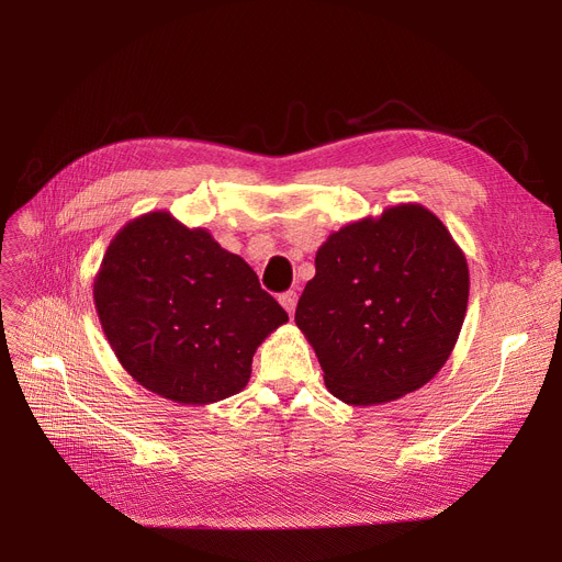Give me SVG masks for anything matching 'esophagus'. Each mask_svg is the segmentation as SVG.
Segmentation results:
<instances>
[{
    "mask_svg": "<svg viewBox=\"0 0 562 562\" xmlns=\"http://www.w3.org/2000/svg\"><path fill=\"white\" fill-rule=\"evenodd\" d=\"M280 305L289 312V316H293V312H296V305H299V293L296 291H284L280 296Z\"/></svg>",
    "mask_w": 562,
    "mask_h": 562,
    "instance_id": "1",
    "label": "esophagus"
}]
</instances>
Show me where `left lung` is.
<instances>
[{
	"instance_id": "left-lung-1",
	"label": "left lung",
	"mask_w": 562,
	"mask_h": 562,
	"mask_svg": "<svg viewBox=\"0 0 562 562\" xmlns=\"http://www.w3.org/2000/svg\"><path fill=\"white\" fill-rule=\"evenodd\" d=\"M296 307L323 380L348 405L422 390L456 348L469 266L430 210L403 202L333 232Z\"/></svg>"
}]
</instances>
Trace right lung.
<instances>
[{"instance_id": "1", "label": "right lung", "mask_w": 562, "mask_h": 562, "mask_svg": "<svg viewBox=\"0 0 562 562\" xmlns=\"http://www.w3.org/2000/svg\"><path fill=\"white\" fill-rule=\"evenodd\" d=\"M93 301L123 369L182 405L239 394L257 346L289 321L239 255L168 212L143 214L113 236Z\"/></svg>"}]
</instances>
